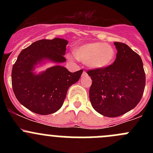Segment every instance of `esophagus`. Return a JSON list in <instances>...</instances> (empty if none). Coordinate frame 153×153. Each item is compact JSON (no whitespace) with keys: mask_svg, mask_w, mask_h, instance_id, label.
<instances>
[{"mask_svg":"<svg viewBox=\"0 0 153 153\" xmlns=\"http://www.w3.org/2000/svg\"><path fill=\"white\" fill-rule=\"evenodd\" d=\"M86 75V72L85 71H84V72H83V75Z\"/></svg>","mask_w":153,"mask_h":153,"instance_id":"1","label":"esophagus"}]
</instances>
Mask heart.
<instances>
[{"label": "heart", "instance_id": "heart-1", "mask_svg": "<svg viewBox=\"0 0 153 153\" xmlns=\"http://www.w3.org/2000/svg\"><path fill=\"white\" fill-rule=\"evenodd\" d=\"M77 59L86 63L93 69H101L109 67L115 56V49L109 44L101 42L88 43L78 47L74 51ZM72 60V55H68Z\"/></svg>", "mask_w": 153, "mask_h": 153}]
</instances>
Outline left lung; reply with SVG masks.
I'll use <instances>...</instances> for the list:
<instances>
[{"label":"left lung","instance_id":"1","mask_svg":"<svg viewBox=\"0 0 153 153\" xmlns=\"http://www.w3.org/2000/svg\"><path fill=\"white\" fill-rule=\"evenodd\" d=\"M115 61L109 67L90 69L89 100L96 112L114 118L135 108L141 101L146 84L143 62L126 44L115 42Z\"/></svg>","mask_w":153,"mask_h":153}]
</instances>
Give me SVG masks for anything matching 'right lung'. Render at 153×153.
<instances>
[{
    "label": "right lung",
    "mask_w": 153,
    "mask_h": 153,
    "mask_svg": "<svg viewBox=\"0 0 153 153\" xmlns=\"http://www.w3.org/2000/svg\"><path fill=\"white\" fill-rule=\"evenodd\" d=\"M67 40L56 38L37 41L18 55L12 70V85L18 101L35 113L49 115L57 112L64 104L68 89L81 78L83 70L70 72L56 65L39 74L35 66L45 60L58 64L66 61L64 55Z\"/></svg>",
    "instance_id": "add662e5"
}]
</instances>
